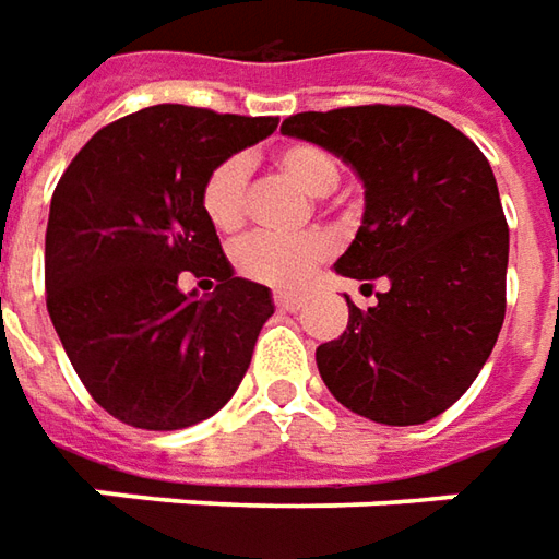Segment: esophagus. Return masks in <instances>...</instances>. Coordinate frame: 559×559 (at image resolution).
Segmentation results:
<instances>
[{"label": "esophagus", "mask_w": 559, "mask_h": 559, "mask_svg": "<svg viewBox=\"0 0 559 559\" xmlns=\"http://www.w3.org/2000/svg\"><path fill=\"white\" fill-rule=\"evenodd\" d=\"M275 306L281 311H299L302 308V296H293V293H275Z\"/></svg>", "instance_id": "34e87169"}]
</instances>
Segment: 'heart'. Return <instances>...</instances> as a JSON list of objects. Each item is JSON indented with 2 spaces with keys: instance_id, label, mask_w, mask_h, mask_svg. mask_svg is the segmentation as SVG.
Here are the masks:
<instances>
[{
  "instance_id": "heart-1",
  "label": "heart",
  "mask_w": 559,
  "mask_h": 559,
  "mask_svg": "<svg viewBox=\"0 0 559 559\" xmlns=\"http://www.w3.org/2000/svg\"><path fill=\"white\" fill-rule=\"evenodd\" d=\"M275 166L311 197L330 193L338 181V163L333 154H326L318 144L296 142L281 147L275 154ZM248 178H251V166L245 157H226L209 171V178L202 185V209L221 233H233L245 224ZM330 248L333 245L323 233H306L296 239L257 233L236 248V266L241 275L260 281V284L293 290V287L306 284L308 275L330 253Z\"/></svg>"
}]
</instances>
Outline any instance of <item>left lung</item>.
Returning a JSON list of instances; mask_svg holds the SVG:
<instances>
[{
  "mask_svg": "<svg viewBox=\"0 0 559 559\" xmlns=\"http://www.w3.org/2000/svg\"><path fill=\"white\" fill-rule=\"evenodd\" d=\"M281 132L357 171L362 224L335 272L388 281L369 311L345 296L347 330L314 354L323 384L374 424H427L469 390L506 318L509 226L490 163L412 105L302 111Z\"/></svg>",
  "mask_w": 559,
  "mask_h": 559,
  "instance_id": "obj_1",
  "label": "left lung"
}]
</instances>
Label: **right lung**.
Masks as SVG:
<instances>
[{
  "label": "right lung",
  "mask_w": 559,
  "mask_h": 559,
  "mask_svg": "<svg viewBox=\"0 0 559 559\" xmlns=\"http://www.w3.org/2000/svg\"><path fill=\"white\" fill-rule=\"evenodd\" d=\"M275 127V117L151 105L96 132L62 171L45 236L48 314L90 396L117 420L193 427L248 372L275 302L269 287L236 278L202 185ZM187 271L217 280L215 293L181 292Z\"/></svg>",
  "instance_id": "add662e5"
}]
</instances>
